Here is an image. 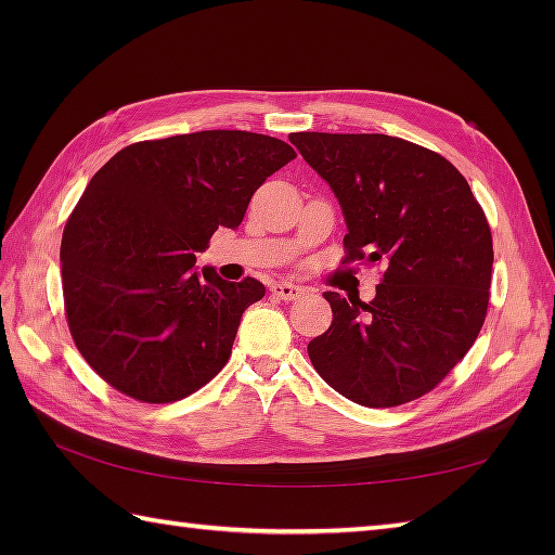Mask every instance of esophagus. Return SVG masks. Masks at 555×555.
I'll use <instances>...</instances> for the list:
<instances>
[{
    "label": "esophagus",
    "mask_w": 555,
    "mask_h": 555,
    "mask_svg": "<svg viewBox=\"0 0 555 555\" xmlns=\"http://www.w3.org/2000/svg\"><path fill=\"white\" fill-rule=\"evenodd\" d=\"M271 293L281 300H300L305 296V286L291 284V281H276V284H271Z\"/></svg>",
    "instance_id": "obj_1"
}]
</instances>
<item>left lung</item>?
<instances>
[{
    "label": "left lung",
    "mask_w": 555,
    "mask_h": 555,
    "mask_svg": "<svg viewBox=\"0 0 555 555\" xmlns=\"http://www.w3.org/2000/svg\"><path fill=\"white\" fill-rule=\"evenodd\" d=\"M332 185L344 262H382L370 302L326 291L334 320L308 344L322 379L364 408L410 403L443 382L479 336L493 245L485 211L446 157L382 133H293Z\"/></svg>",
    "instance_id": "1"
}]
</instances>
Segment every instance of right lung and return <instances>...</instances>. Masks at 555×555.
I'll use <instances>...</instances> for the list:
<instances>
[{
  "mask_svg": "<svg viewBox=\"0 0 555 555\" xmlns=\"http://www.w3.org/2000/svg\"><path fill=\"white\" fill-rule=\"evenodd\" d=\"M291 159L279 138L199 131L128 145L92 176L59 259L70 336L116 391L173 403L229 362L264 286L197 271L195 253L219 227L238 229L257 188Z\"/></svg>",
  "mask_w": 555,
  "mask_h": 555,
  "instance_id": "obj_1",
  "label": "right lung"
}]
</instances>
